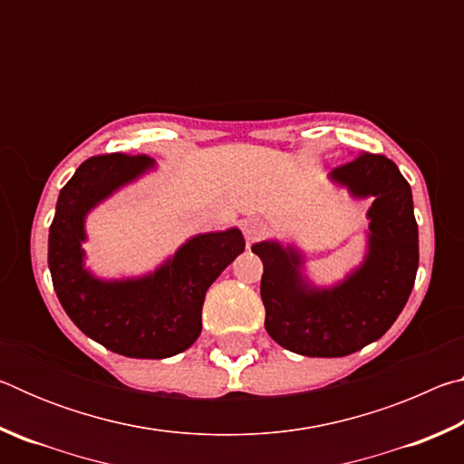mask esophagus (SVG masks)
<instances>
[{"mask_svg":"<svg viewBox=\"0 0 464 464\" xmlns=\"http://www.w3.org/2000/svg\"><path fill=\"white\" fill-rule=\"evenodd\" d=\"M241 229H243V237H246L247 246H251V243H254V241L264 237L266 229H268V227H266V223L260 221V218H247V221H243Z\"/></svg>","mask_w":464,"mask_h":464,"instance_id":"34e87169","label":"esophagus"}]
</instances>
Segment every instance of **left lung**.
Masks as SVG:
<instances>
[{"label": "left lung", "mask_w": 464, "mask_h": 464, "mask_svg": "<svg viewBox=\"0 0 464 464\" xmlns=\"http://www.w3.org/2000/svg\"><path fill=\"white\" fill-rule=\"evenodd\" d=\"M368 208L364 260L335 285L304 274L293 243L266 239L251 251L264 264L266 332L282 348L311 358H342L387 334L411 295L420 264L411 188L384 155L362 153L327 176Z\"/></svg>", "instance_id": "obj_1"}]
</instances>
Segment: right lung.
<instances>
[{"mask_svg":"<svg viewBox=\"0 0 464 464\" xmlns=\"http://www.w3.org/2000/svg\"><path fill=\"white\" fill-rule=\"evenodd\" d=\"M155 168L145 155L114 153L83 161L61 188L49 229V270L69 319L110 352L149 360L190 348L202 332L208 286L246 249L241 231L231 227L194 235L143 276H96L85 266V218Z\"/></svg>","mask_w":464,"mask_h":464,"instance_id":"1","label":"right lung"}]
</instances>
